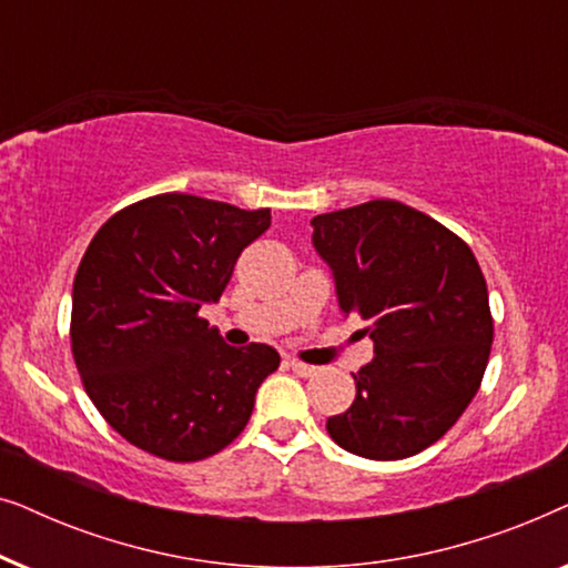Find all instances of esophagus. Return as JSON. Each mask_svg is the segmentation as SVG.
Returning <instances> with one entry per match:
<instances>
[{
  "instance_id": "esophagus-1",
  "label": "esophagus",
  "mask_w": 568,
  "mask_h": 568,
  "mask_svg": "<svg viewBox=\"0 0 568 568\" xmlns=\"http://www.w3.org/2000/svg\"><path fill=\"white\" fill-rule=\"evenodd\" d=\"M286 367H290L294 375H300V377H313V375H317V367H313V364H305V362H300V359H290L286 362Z\"/></svg>"
}]
</instances>
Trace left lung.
<instances>
[{
	"label": "left lung",
	"instance_id": "8db88e82",
	"mask_svg": "<svg viewBox=\"0 0 568 568\" xmlns=\"http://www.w3.org/2000/svg\"><path fill=\"white\" fill-rule=\"evenodd\" d=\"M313 247L344 315H359L375 359L356 398L325 429L346 453L403 460L434 445L468 408L494 341L486 278L455 232L400 201L317 214Z\"/></svg>",
	"mask_w": 568,
	"mask_h": 568
}]
</instances>
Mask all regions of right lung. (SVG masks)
Masks as SVG:
<instances>
[{
	"label": "right lung",
	"mask_w": 568,
	"mask_h": 568,
	"mask_svg": "<svg viewBox=\"0 0 568 568\" xmlns=\"http://www.w3.org/2000/svg\"><path fill=\"white\" fill-rule=\"evenodd\" d=\"M268 227V209L160 193L92 237L74 276L72 354L90 400L134 447L193 463L245 429L278 354L224 344L199 310Z\"/></svg>",
	"instance_id": "obj_1"
}]
</instances>
